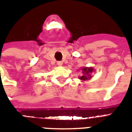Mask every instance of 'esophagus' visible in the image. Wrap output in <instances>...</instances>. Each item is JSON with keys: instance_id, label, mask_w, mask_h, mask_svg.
Listing matches in <instances>:
<instances>
[{"instance_id": "1", "label": "esophagus", "mask_w": 132, "mask_h": 132, "mask_svg": "<svg viewBox=\"0 0 132 132\" xmlns=\"http://www.w3.org/2000/svg\"><path fill=\"white\" fill-rule=\"evenodd\" d=\"M57 64H58L59 66H62V65L63 64V63H62V61H59L57 62Z\"/></svg>"}]
</instances>
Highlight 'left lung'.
I'll use <instances>...</instances> for the list:
<instances>
[{
    "mask_svg": "<svg viewBox=\"0 0 132 132\" xmlns=\"http://www.w3.org/2000/svg\"><path fill=\"white\" fill-rule=\"evenodd\" d=\"M82 70V75L79 77V79H81L82 81H86L89 80L92 77L91 74L94 72V69L92 67H83L81 68Z\"/></svg>",
    "mask_w": 132,
    "mask_h": 132,
    "instance_id": "1",
    "label": "left lung"
}]
</instances>
